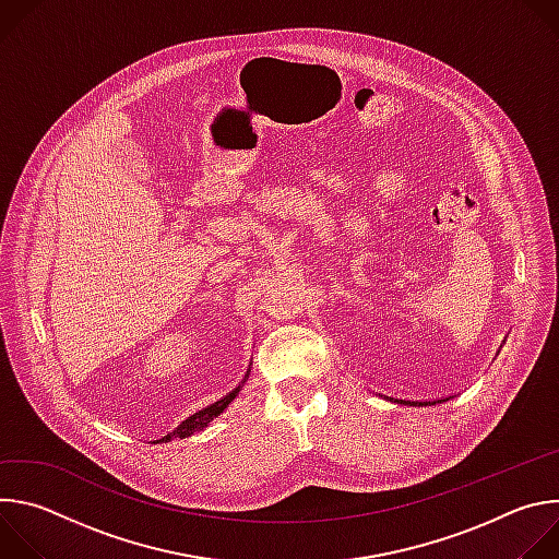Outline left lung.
I'll list each match as a JSON object with an SVG mask.
<instances>
[{
	"mask_svg": "<svg viewBox=\"0 0 559 559\" xmlns=\"http://www.w3.org/2000/svg\"><path fill=\"white\" fill-rule=\"evenodd\" d=\"M382 397V393H378ZM453 395L449 397H440V401H401V397H391V395H384V401L389 403H395V405H407V407H433V405H442L447 401H451Z\"/></svg>",
	"mask_w": 559,
	"mask_h": 559,
	"instance_id": "left-lung-1",
	"label": "left lung"
}]
</instances>
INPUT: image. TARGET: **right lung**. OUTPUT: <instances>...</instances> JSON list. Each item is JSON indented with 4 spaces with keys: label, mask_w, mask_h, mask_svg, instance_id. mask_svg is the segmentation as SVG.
Listing matches in <instances>:
<instances>
[{
    "label": "right lung",
    "mask_w": 559,
    "mask_h": 559,
    "mask_svg": "<svg viewBox=\"0 0 559 559\" xmlns=\"http://www.w3.org/2000/svg\"><path fill=\"white\" fill-rule=\"evenodd\" d=\"M250 378V369H248V373H246V378L241 380V384L238 386H234L227 395H223L221 401H216V403H212V405H207V407H203L201 412H197V414H192V416H188L175 431H170L168 436H164L162 440H156V442H170V440H175V438H188V436H194V433H199V431H203L205 427H210V423L214 420V418H218L227 407H229V403L234 401V397L238 395V391H241V386H243V382Z\"/></svg>",
    "instance_id": "1"
}]
</instances>
